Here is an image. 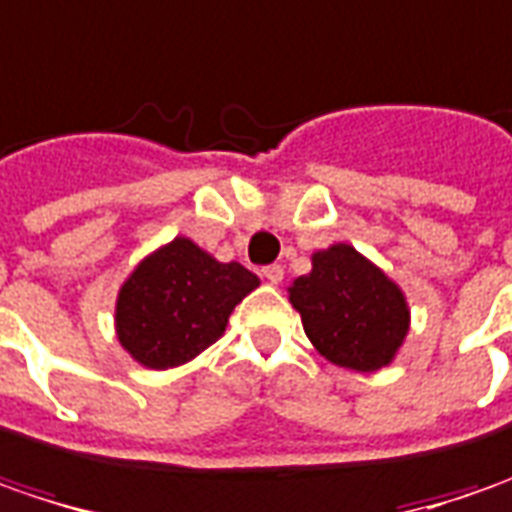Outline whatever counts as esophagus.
I'll list each match as a JSON object with an SVG mask.
<instances>
[{"label":"esophagus","mask_w":512,"mask_h":512,"mask_svg":"<svg viewBox=\"0 0 512 512\" xmlns=\"http://www.w3.org/2000/svg\"><path fill=\"white\" fill-rule=\"evenodd\" d=\"M263 277H266L272 286L283 283V266H266V269H263Z\"/></svg>","instance_id":"34e87169"}]
</instances>
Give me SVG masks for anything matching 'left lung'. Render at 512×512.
Returning <instances> with one entry per match:
<instances>
[{
	"mask_svg": "<svg viewBox=\"0 0 512 512\" xmlns=\"http://www.w3.org/2000/svg\"><path fill=\"white\" fill-rule=\"evenodd\" d=\"M289 303L317 354L360 374L397 360L411 331L405 291L351 243L317 249L311 272L291 280Z\"/></svg>",
	"mask_w": 512,
	"mask_h": 512,
	"instance_id": "obj_1",
	"label": "left lung"
}]
</instances>
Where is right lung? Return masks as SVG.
Instances as JSON below:
<instances>
[{"label":"right lung","instance_id":"add662e5","mask_svg":"<svg viewBox=\"0 0 512 512\" xmlns=\"http://www.w3.org/2000/svg\"><path fill=\"white\" fill-rule=\"evenodd\" d=\"M260 277L238 260L221 263L192 238H172L138 260L115 297V337L152 371L195 360L229 326V314Z\"/></svg>","mask_w":512,"mask_h":512}]
</instances>
